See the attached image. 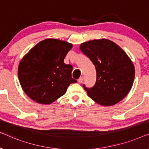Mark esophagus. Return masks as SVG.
Instances as JSON below:
<instances>
[{
	"instance_id": "obj_1",
	"label": "esophagus",
	"mask_w": 149,
	"mask_h": 149,
	"mask_svg": "<svg viewBox=\"0 0 149 149\" xmlns=\"http://www.w3.org/2000/svg\"><path fill=\"white\" fill-rule=\"evenodd\" d=\"M83 81V77H80V78L78 79L79 83H82Z\"/></svg>"
}]
</instances>
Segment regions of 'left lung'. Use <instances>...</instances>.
<instances>
[{"instance_id": "obj_1", "label": "left lung", "mask_w": 149, "mask_h": 149, "mask_svg": "<svg viewBox=\"0 0 149 149\" xmlns=\"http://www.w3.org/2000/svg\"><path fill=\"white\" fill-rule=\"evenodd\" d=\"M80 49L94 64L96 81L91 88L83 85L89 97L102 106H111L125 97L135 77L133 62L119 45L102 38L89 40Z\"/></svg>"}]
</instances>
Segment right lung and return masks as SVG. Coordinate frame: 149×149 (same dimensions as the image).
Instances as JSON below:
<instances>
[{
    "instance_id": "1",
    "label": "right lung",
    "mask_w": 149,
    "mask_h": 149,
    "mask_svg": "<svg viewBox=\"0 0 149 149\" xmlns=\"http://www.w3.org/2000/svg\"><path fill=\"white\" fill-rule=\"evenodd\" d=\"M71 43L47 38L26 54L18 66V79L24 92L32 100L49 104L62 96L71 83L72 66L64 62Z\"/></svg>"
}]
</instances>
